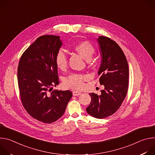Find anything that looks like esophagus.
<instances>
[{
    "instance_id": "1",
    "label": "esophagus",
    "mask_w": 155,
    "mask_h": 155,
    "mask_svg": "<svg viewBox=\"0 0 155 155\" xmlns=\"http://www.w3.org/2000/svg\"><path fill=\"white\" fill-rule=\"evenodd\" d=\"M73 96H79V95H80L81 93V92H80V91H73Z\"/></svg>"
}]
</instances>
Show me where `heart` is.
Segmentation results:
<instances>
[{
    "label": "heart",
    "instance_id": "b5f03b06",
    "mask_svg": "<svg viewBox=\"0 0 155 155\" xmlns=\"http://www.w3.org/2000/svg\"><path fill=\"white\" fill-rule=\"evenodd\" d=\"M74 50L83 56L86 60H90L92 58L95 48L92 44L87 41H81L74 46ZM55 62L57 67L61 70H65L67 68L68 59L66 54L62 51H59L55 57ZM87 76L82 74H73L66 78L64 80V86L68 88L80 90L84 86V81L86 80Z\"/></svg>",
    "mask_w": 155,
    "mask_h": 155
}]
</instances>
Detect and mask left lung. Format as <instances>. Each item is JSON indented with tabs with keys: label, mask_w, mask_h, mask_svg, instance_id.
<instances>
[{
	"label": "left lung",
	"mask_w": 155,
	"mask_h": 155,
	"mask_svg": "<svg viewBox=\"0 0 155 155\" xmlns=\"http://www.w3.org/2000/svg\"><path fill=\"white\" fill-rule=\"evenodd\" d=\"M101 63L98 71L99 82L104 86L101 94L90 93L91 101L86 110L96 118H104L113 115L123 103L128 88L129 67L126 56L113 40L99 36Z\"/></svg>",
	"instance_id": "8db88e82"
}]
</instances>
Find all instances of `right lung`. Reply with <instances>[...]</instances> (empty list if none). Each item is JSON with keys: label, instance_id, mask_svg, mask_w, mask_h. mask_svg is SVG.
Wrapping results in <instances>:
<instances>
[{"label": "right lung", "instance_id": "obj_1", "mask_svg": "<svg viewBox=\"0 0 155 155\" xmlns=\"http://www.w3.org/2000/svg\"><path fill=\"white\" fill-rule=\"evenodd\" d=\"M62 45L59 36H40L22 54L18 65L22 104L32 117L45 123L59 119L72 96L69 90H53L59 83L55 57Z\"/></svg>", "mask_w": 155, "mask_h": 155}]
</instances>
